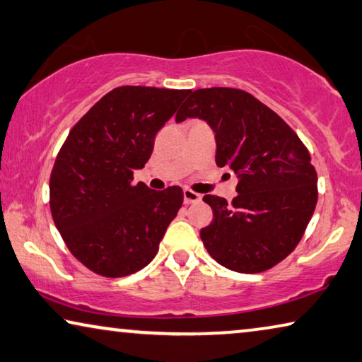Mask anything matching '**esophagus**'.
<instances>
[{
  "instance_id": "34e87169",
  "label": "esophagus",
  "mask_w": 362,
  "mask_h": 362,
  "mask_svg": "<svg viewBox=\"0 0 362 362\" xmlns=\"http://www.w3.org/2000/svg\"><path fill=\"white\" fill-rule=\"evenodd\" d=\"M182 197H185V204L186 205L200 202V194L191 191V189H185V191H182Z\"/></svg>"
}]
</instances>
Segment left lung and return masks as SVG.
<instances>
[{"instance_id":"1","label":"left lung","mask_w":362,"mask_h":362,"mask_svg":"<svg viewBox=\"0 0 362 362\" xmlns=\"http://www.w3.org/2000/svg\"><path fill=\"white\" fill-rule=\"evenodd\" d=\"M176 113L205 119L215 132V162L238 175V196L207 194L214 220L200 230L220 265L259 274L288 257L301 241L317 204V173L301 139L274 110L241 88L187 93Z\"/></svg>"}]
</instances>
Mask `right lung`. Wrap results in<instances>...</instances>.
<instances>
[{
    "label": "right lung",
    "mask_w": 362,
    "mask_h": 362,
    "mask_svg": "<svg viewBox=\"0 0 362 362\" xmlns=\"http://www.w3.org/2000/svg\"><path fill=\"white\" fill-rule=\"evenodd\" d=\"M189 90L123 86L77 121L49 176V209L71 254L93 274L119 278L144 269L182 205V189L134 185L157 132Z\"/></svg>",
    "instance_id": "right-lung-1"
}]
</instances>
